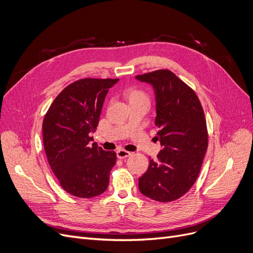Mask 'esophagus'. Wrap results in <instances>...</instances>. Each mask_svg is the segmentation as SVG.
Returning a JSON list of instances; mask_svg holds the SVG:
<instances>
[{
  "label": "esophagus",
  "instance_id": "34e87169",
  "mask_svg": "<svg viewBox=\"0 0 253 253\" xmlns=\"http://www.w3.org/2000/svg\"><path fill=\"white\" fill-rule=\"evenodd\" d=\"M116 155H117L118 159H126L130 156V153H128V151H126L125 149H118L116 151Z\"/></svg>",
  "mask_w": 253,
  "mask_h": 253
}]
</instances>
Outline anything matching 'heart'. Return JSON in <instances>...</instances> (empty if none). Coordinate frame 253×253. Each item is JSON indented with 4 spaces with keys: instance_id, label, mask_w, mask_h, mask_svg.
<instances>
[{
    "instance_id": "obj_1",
    "label": "heart",
    "mask_w": 253,
    "mask_h": 253,
    "mask_svg": "<svg viewBox=\"0 0 253 253\" xmlns=\"http://www.w3.org/2000/svg\"><path fill=\"white\" fill-rule=\"evenodd\" d=\"M125 96L129 104L149 103V97L144 90L137 87H129L126 89Z\"/></svg>"
}]
</instances>
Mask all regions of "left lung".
I'll return each mask as SVG.
<instances>
[{
    "label": "left lung",
    "mask_w": 253,
    "mask_h": 253,
    "mask_svg": "<svg viewBox=\"0 0 253 253\" xmlns=\"http://www.w3.org/2000/svg\"><path fill=\"white\" fill-rule=\"evenodd\" d=\"M136 79L155 90L156 138L162 146L139 178V190L150 199L169 203L185 195L198 177L208 148L204 109L193 90L168 69Z\"/></svg>",
    "instance_id": "1"
}]
</instances>
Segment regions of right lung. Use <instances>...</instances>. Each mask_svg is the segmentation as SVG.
I'll list each match as a JSON object with an SVG mask.
<instances>
[{
  "mask_svg": "<svg viewBox=\"0 0 253 253\" xmlns=\"http://www.w3.org/2000/svg\"><path fill=\"white\" fill-rule=\"evenodd\" d=\"M119 79H82L65 87L44 116L42 137L50 169L69 194L81 198L107 190L115 151L97 146L95 132L109 89Z\"/></svg>",
  "mask_w": 253,
  "mask_h": 253,
  "instance_id": "right-lung-1",
  "label": "right lung"
}]
</instances>
